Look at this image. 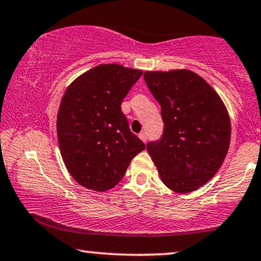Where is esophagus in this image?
Segmentation results:
<instances>
[{"label":"esophagus","mask_w":261,"mask_h":261,"mask_svg":"<svg viewBox=\"0 0 261 261\" xmlns=\"http://www.w3.org/2000/svg\"><path fill=\"white\" fill-rule=\"evenodd\" d=\"M139 138H140L141 140L144 141V143H146V140H147V134H146V132H141V133H139Z\"/></svg>","instance_id":"esophagus-1"}]
</instances>
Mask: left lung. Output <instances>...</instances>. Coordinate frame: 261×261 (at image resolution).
<instances>
[{
  "label": "left lung",
  "mask_w": 261,
  "mask_h": 261,
  "mask_svg": "<svg viewBox=\"0 0 261 261\" xmlns=\"http://www.w3.org/2000/svg\"><path fill=\"white\" fill-rule=\"evenodd\" d=\"M145 83L161 106L163 133L147 143L162 181L188 193L217 172L230 144V120L215 90L187 69L145 72Z\"/></svg>",
  "instance_id": "8db88e82"
}]
</instances>
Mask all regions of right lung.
<instances>
[{
	"label": "right lung",
	"mask_w": 261,
	"mask_h": 261,
	"mask_svg": "<svg viewBox=\"0 0 261 261\" xmlns=\"http://www.w3.org/2000/svg\"><path fill=\"white\" fill-rule=\"evenodd\" d=\"M141 75V70L120 64H100L64 92L57 114V139L69 174L84 187L97 192L113 188L145 148L121 110Z\"/></svg>",
	"instance_id": "add662e5"
}]
</instances>
